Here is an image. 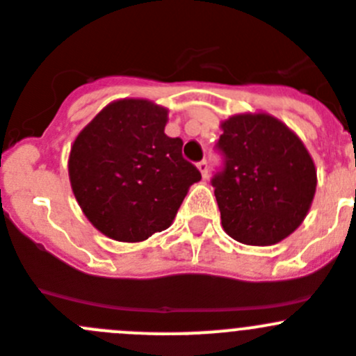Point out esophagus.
I'll use <instances>...</instances> for the list:
<instances>
[{"label":"esophagus","mask_w":356,"mask_h":356,"mask_svg":"<svg viewBox=\"0 0 356 356\" xmlns=\"http://www.w3.org/2000/svg\"><path fill=\"white\" fill-rule=\"evenodd\" d=\"M197 169L201 171V176H203L204 180H207V178H208V162L207 161L197 162Z\"/></svg>","instance_id":"esophagus-1"}]
</instances>
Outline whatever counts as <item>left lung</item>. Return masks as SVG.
<instances>
[{"instance_id":"1","label":"left lung","mask_w":356,"mask_h":356,"mask_svg":"<svg viewBox=\"0 0 356 356\" xmlns=\"http://www.w3.org/2000/svg\"><path fill=\"white\" fill-rule=\"evenodd\" d=\"M220 127L224 168L211 185L224 231L245 245L279 243L304 222L314 200L312 156L266 113L234 114Z\"/></svg>"}]
</instances>
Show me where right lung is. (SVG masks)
Listing matches in <instances>:
<instances>
[{
    "mask_svg": "<svg viewBox=\"0 0 356 356\" xmlns=\"http://www.w3.org/2000/svg\"><path fill=\"white\" fill-rule=\"evenodd\" d=\"M168 109L145 99L104 107L79 132L68 176L81 210L100 233L143 242L168 229L201 172L164 129Z\"/></svg>",
    "mask_w": 356,
    "mask_h": 356,
    "instance_id": "add662e5",
    "label": "right lung"
}]
</instances>
